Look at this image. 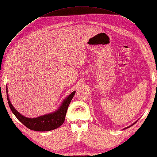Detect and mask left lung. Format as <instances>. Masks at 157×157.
<instances>
[{"mask_svg": "<svg viewBox=\"0 0 157 157\" xmlns=\"http://www.w3.org/2000/svg\"><path fill=\"white\" fill-rule=\"evenodd\" d=\"M137 121H138V120H137V121H135V122H134V123H132V125H129V126H128V127H126V128H124V129H127V128H129V127H131V126H132L133 125H134V124H135V123H136V122H137Z\"/></svg>", "mask_w": 157, "mask_h": 157, "instance_id": "obj_1", "label": "left lung"}]
</instances>
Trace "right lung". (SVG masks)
Returning <instances> with one entry per match:
<instances>
[{
  "label": "right lung",
  "instance_id": "add662e5",
  "mask_svg": "<svg viewBox=\"0 0 157 157\" xmlns=\"http://www.w3.org/2000/svg\"><path fill=\"white\" fill-rule=\"evenodd\" d=\"M6 96H7L8 103L12 113L15 115L19 121L29 129L38 132H47L52 129H55L61 126L65 121V115L67 111L69 103L75 94V91H73L68 95L62 101L59 107L54 112L48 113L38 117L29 118L22 115L15 109L9 100L8 94V88L6 86Z\"/></svg>",
  "mask_w": 157,
  "mask_h": 157
}]
</instances>
